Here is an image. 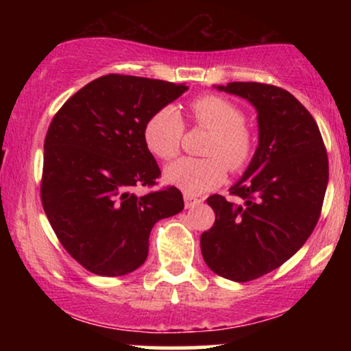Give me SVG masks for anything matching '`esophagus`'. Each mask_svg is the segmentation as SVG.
<instances>
[{"label":"esophagus","instance_id":"34e87169","mask_svg":"<svg viewBox=\"0 0 351 351\" xmlns=\"http://www.w3.org/2000/svg\"><path fill=\"white\" fill-rule=\"evenodd\" d=\"M183 199H184V206H186V208H195L196 204H199L201 201H203L201 198H198V196L188 195V193H184Z\"/></svg>","mask_w":351,"mask_h":351}]
</instances>
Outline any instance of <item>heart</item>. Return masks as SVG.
Here are the masks:
<instances>
[{"mask_svg": "<svg viewBox=\"0 0 351 351\" xmlns=\"http://www.w3.org/2000/svg\"><path fill=\"white\" fill-rule=\"evenodd\" d=\"M193 122L211 130L206 158H181L168 165L165 180L188 195H201L223 183L231 171H241L251 162L254 135L245 125L244 112L231 100L215 94L193 99L188 106ZM184 134V123L175 107L156 110L143 127L145 147L160 160H171L178 155Z\"/></svg>", "mask_w": 351, "mask_h": 351, "instance_id": "1", "label": "heart"}]
</instances>
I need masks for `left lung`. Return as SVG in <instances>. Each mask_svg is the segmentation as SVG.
Wrapping results in <instances>:
<instances>
[{
  "label": "left lung",
  "instance_id": "obj_1",
  "mask_svg": "<svg viewBox=\"0 0 351 351\" xmlns=\"http://www.w3.org/2000/svg\"><path fill=\"white\" fill-rule=\"evenodd\" d=\"M217 90L239 95L257 110L259 145L229 195L206 199L216 215L201 234L213 272L249 282L295 254L320 217L328 183V156L317 122L291 92L261 82H229Z\"/></svg>",
  "mask_w": 351,
  "mask_h": 351
}]
</instances>
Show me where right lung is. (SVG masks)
Segmentation results:
<instances>
[{
    "mask_svg": "<svg viewBox=\"0 0 351 351\" xmlns=\"http://www.w3.org/2000/svg\"><path fill=\"white\" fill-rule=\"evenodd\" d=\"M188 87L167 80L108 74L59 108L44 140L41 201L62 247L87 271L117 277L148 256L156 221L184 208L178 188L155 186L158 165L143 142L156 110Z\"/></svg>",
    "mask_w": 351,
    "mask_h": 351,
    "instance_id": "obj_1",
    "label": "right lung"
}]
</instances>
